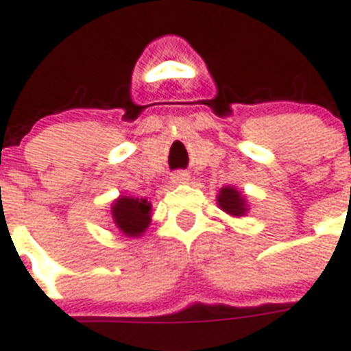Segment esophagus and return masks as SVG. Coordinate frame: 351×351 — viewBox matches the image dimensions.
<instances>
[{
	"instance_id": "34e87169",
	"label": "esophagus",
	"mask_w": 351,
	"mask_h": 351,
	"mask_svg": "<svg viewBox=\"0 0 351 351\" xmlns=\"http://www.w3.org/2000/svg\"><path fill=\"white\" fill-rule=\"evenodd\" d=\"M188 181V173L182 172V170H179V172L172 173V182L173 184H181V182H186Z\"/></svg>"
}]
</instances>
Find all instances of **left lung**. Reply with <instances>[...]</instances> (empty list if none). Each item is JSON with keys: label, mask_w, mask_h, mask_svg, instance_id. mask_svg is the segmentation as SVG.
Wrapping results in <instances>:
<instances>
[{"label": "left lung", "mask_w": 351, "mask_h": 351, "mask_svg": "<svg viewBox=\"0 0 351 351\" xmlns=\"http://www.w3.org/2000/svg\"><path fill=\"white\" fill-rule=\"evenodd\" d=\"M218 206L230 216H244L247 213L246 198L232 186H225L218 193Z\"/></svg>", "instance_id": "obj_1"}]
</instances>
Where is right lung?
<instances>
[{
	"instance_id": "obj_1",
	"label": "right lung",
	"mask_w": 351,
	"mask_h": 351,
	"mask_svg": "<svg viewBox=\"0 0 351 351\" xmlns=\"http://www.w3.org/2000/svg\"><path fill=\"white\" fill-rule=\"evenodd\" d=\"M116 226L128 237H141L151 223V204L145 198L119 197L112 204Z\"/></svg>"
}]
</instances>
